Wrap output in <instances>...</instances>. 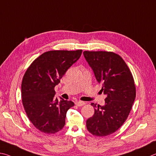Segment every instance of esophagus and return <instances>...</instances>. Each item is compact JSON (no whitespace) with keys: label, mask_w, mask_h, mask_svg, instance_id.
Wrapping results in <instances>:
<instances>
[{"label":"esophagus","mask_w":156,"mask_h":156,"mask_svg":"<svg viewBox=\"0 0 156 156\" xmlns=\"http://www.w3.org/2000/svg\"><path fill=\"white\" fill-rule=\"evenodd\" d=\"M75 104L77 105V106H83L86 104L85 102L83 101H76L75 102Z\"/></svg>","instance_id":"1"}]
</instances>
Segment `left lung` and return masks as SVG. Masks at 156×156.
<instances>
[{
	"instance_id": "8db88e82",
	"label": "left lung",
	"mask_w": 156,
	"mask_h": 156,
	"mask_svg": "<svg viewBox=\"0 0 156 156\" xmlns=\"http://www.w3.org/2000/svg\"><path fill=\"white\" fill-rule=\"evenodd\" d=\"M83 55L93 70L101 90L107 95L105 105L94 103V114L86 121L92 135L106 136L115 132L127 119L136 98L132 74L122 57L113 52L84 51Z\"/></svg>"
}]
</instances>
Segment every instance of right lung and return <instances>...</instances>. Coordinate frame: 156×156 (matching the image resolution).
<instances>
[{
	"mask_svg": "<svg viewBox=\"0 0 156 156\" xmlns=\"http://www.w3.org/2000/svg\"><path fill=\"white\" fill-rule=\"evenodd\" d=\"M81 53L82 50L45 52L24 73L21 85L23 104L30 121L40 132L55 133L64 127L67 111L75 104L61 97L59 101L54 88Z\"/></svg>",
	"mask_w": 156,
	"mask_h": 156,
	"instance_id": "add662e5",
	"label": "right lung"
}]
</instances>
